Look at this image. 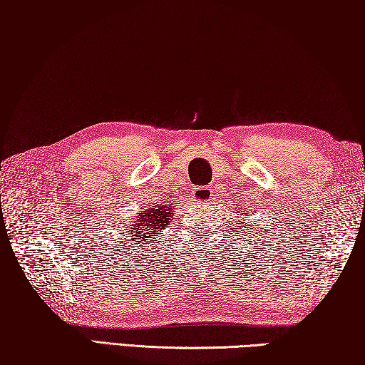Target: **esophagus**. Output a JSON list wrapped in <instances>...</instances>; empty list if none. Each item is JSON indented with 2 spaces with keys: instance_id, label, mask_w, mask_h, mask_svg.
I'll return each mask as SVG.
<instances>
[{
  "instance_id": "1",
  "label": "esophagus",
  "mask_w": 365,
  "mask_h": 365,
  "mask_svg": "<svg viewBox=\"0 0 365 365\" xmlns=\"http://www.w3.org/2000/svg\"><path fill=\"white\" fill-rule=\"evenodd\" d=\"M212 196V189L209 187H194L192 189V197L196 201H209Z\"/></svg>"
}]
</instances>
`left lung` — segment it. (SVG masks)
Listing matches in <instances>:
<instances>
[{"instance_id": "1", "label": "left lung", "mask_w": 365, "mask_h": 365, "mask_svg": "<svg viewBox=\"0 0 365 365\" xmlns=\"http://www.w3.org/2000/svg\"><path fill=\"white\" fill-rule=\"evenodd\" d=\"M242 226H246V224H244V222L241 221V219H239V226H237V227H239V231H241V227H242ZM239 231H237V232H239Z\"/></svg>"}]
</instances>
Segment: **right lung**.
<instances>
[{"label": "right lung", "mask_w": 365, "mask_h": 365, "mask_svg": "<svg viewBox=\"0 0 365 365\" xmlns=\"http://www.w3.org/2000/svg\"><path fill=\"white\" fill-rule=\"evenodd\" d=\"M173 212V206H164V204L139 209L134 219H131L133 224H129L131 227L128 231V237H131V241H134V246L139 242L146 244L148 237L156 239V236H161L168 224L171 222Z\"/></svg>", "instance_id": "obj_1"}]
</instances>
